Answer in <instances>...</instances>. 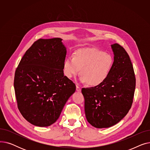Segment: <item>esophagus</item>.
Returning <instances> with one entry per match:
<instances>
[{"label":"esophagus","instance_id":"34e87169","mask_svg":"<svg viewBox=\"0 0 150 150\" xmlns=\"http://www.w3.org/2000/svg\"><path fill=\"white\" fill-rule=\"evenodd\" d=\"M76 91H78V92H80V91H81V89L79 87V86H76Z\"/></svg>","mask_w":150,"mask_h":150}]
</instances>
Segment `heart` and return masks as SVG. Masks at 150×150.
<instances>
[{
    "mask_svg": "<svg viewBox=\"0 0 150 150\" xmlns=\"http://www.w3.org/2000/svg\"><path fill=\"white\" fill-rule=\"evenodd\" d=\"M114 65L111 54L94 48L76 51L74 57L67 58L63 63V72L70 79L80 74V81L92 87L103 84L108 78Z\"/></svg>",
    "mask_w": 150,
    "mask_h": 150,
    "instance_id": "1",
    "label": "heart"
}]
</instances>
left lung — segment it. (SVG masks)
<instances>
[{
	"mask_svg": "<svg viewBox=\"0 0 150 150\" xmlns=\"http://www.w3.org/2000/svg\"><path fill=\"white\" fill-rule=\"evenodd\" d=\"M111 48L114 65L107 80L98 86L81 90L86 119L97 128L111 127L128 114L136 88L135 74L128 54L117 43Z\"/></svg>",
	"mask_w": 150,
	"mask_h": 150,
	"instance_id": "1",
	"label": "left lung"
}]
</instances>
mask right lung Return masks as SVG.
<instances>
[{
	"mask_svg": "<svg viewBox=\"0 0 150 150\" xmlns=\"http://www.w3.org/2000/svg\"><path fill=\"white\" fill-rule=\"evenodd\" d=\"M59 38L39 39L26 51L16 70L14 88L20 112L40 127L59 118L75 84L63 72L66 48Z\"/></svg>",
	"mask_w": 150,
	"mask_h": 150,
	"instance_id": "obj_1",
	"label": "right lung"
}]
</instances>
